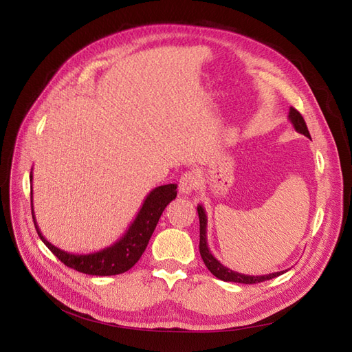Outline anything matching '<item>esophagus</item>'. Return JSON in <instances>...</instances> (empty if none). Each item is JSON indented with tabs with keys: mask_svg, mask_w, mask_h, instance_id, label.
Here are the masks:
<instances>
[{
	"mask_svg": "<svg viewBox=\"0 0 352 352\" xmlns=\"http://www.w3.org/2000/svg\"><path fill=\"white\" fill-rule=\"evenodd\" d=\"M199 186V175L197 172H185L179 179V190L184 195H190Z\"/></svg>",
	"mask_w": 352,
	"mask_h": 352,
	"instance_id": "obj_1",
	"label": "esophagus"
}]
</instances>
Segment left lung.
Returning <instances> with one entry per match:
<instances>
[{
	"instance_id": "left-lung-1",
	"label": "left lung",
	"mask_w": 352,
	"mask_h": 352,
	"mask_svg": "<svg viewBox=\"0 0 352 352\" xmlns=\"http://www.w3.org/2000/svg\"><path fill=\"white\" fill-rule=\"evenodd\" d=\"M287 119L292 123L294 129L301 133L307 138H310V132L307 129V124L304 122V117L298 113L294 107L289 109V116ZM198 210V217H199V254L202 257V261L207 265V269L216 276L217 279L225 280V282H236V283H245V285H251V283H260L264 280H270L273 278H278V276L283 274L286 270L283 272H276V273H270V274H263V276H250V274H242L238 272H233L230 269H228L226 265H223L214 255L211 254L208 243H207V214L206 210L201 204L197 207Z\"/></svg>"
}]
</instances>
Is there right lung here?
Instances as JSON below:
<instances>
[{"label":"right lung","mask_w":352,"mask_h":352,"mask_svg":"<svg viewBox=\"0 0 352 352\" xmlns=\"http://www.w3.org/2000/svg\"><path fill=\"white\" fill-rule=\"evenodd\" d=\"M32 179H34V176H32L30 172V180ZM176 188V184H170L153 189L144 199L141 210L138 211L135 220L132 221V225L127 228L124 235L119 241H116L113 245H110V247L91 254L66 252L57 248L56 245H52L42 236L35 219L34 199L30 197L32 217H34V225L41 241L44 242L48 250L54 254L61 263H65L67 267L92 276L120 274L133 267L138 260L141 258V255L144 254L160 220V216L163 214V211L168 202L173 201L177 195Z\"/></svg>","instance_id":"obj_1"}]
</instances>
